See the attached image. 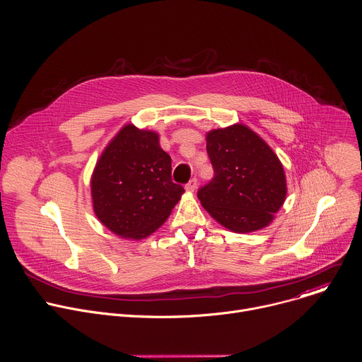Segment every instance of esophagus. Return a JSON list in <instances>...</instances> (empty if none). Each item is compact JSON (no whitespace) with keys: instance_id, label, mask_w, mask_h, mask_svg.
<instances>
[{"instance_id":"obj_1","label":"esophagus","mask_w":362,"mask_h":362,"mask_svg":"<svg viewBox=\"0 0 362 362\" xmlns=\"http://www.w3.org/2000/svg\"><path fill=\"white\" fill-rule=\"evenodd\" d=\"M186 190L187 192H194L196 190V187H197V179L196 177H193V179H190L187 183H186Z\"/></svg>"}]
</instances>
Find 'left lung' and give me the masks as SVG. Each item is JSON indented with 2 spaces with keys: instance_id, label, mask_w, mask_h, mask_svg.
Here are the masks:
<instances>
[{
  "instance_id": "8db88e82",
  "label": "left lung",
  "mask_w": 362,
  "mask_h": 362,
  "mask_svg": "<svg viewBox=\"0 0 362 362\" xmlns=\"http://www.w3.org/2000/svg\"><path fill=\"white\" fill-rule=\"evenodd\" d=\"M206 141L215 175L197 190L203 208L232 232L269 225L286 196L284 168L272 148L243 124L212 130Z\"/></svg>"
}]
</instances>
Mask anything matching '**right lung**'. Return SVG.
<instances>
[{"mask_svg":"<svg viewBox=\"0 0 362 362\" xmlns=\"http://www.w3.org/2000/svg\"><path fill=\"white\" fill-rule=\"evenodd\" d=\"M183 192L172 180V159L162 150L159 136L133 124L124 126L103 151L91 177L98 221L132 239L156 230Z\"/></svg>","mask_w":362,"mask_h":362,"instance_id":"add662e5","label":"right lung"}]
</instances>
